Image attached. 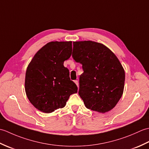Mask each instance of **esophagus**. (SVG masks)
<instances>
[{
  "mask_svg": "<svg viewBox=\"0 0 149 149\" xmlns=\"http://www.w3.org/2000/svg\"><path fill=\"white\" fill-rule=\"evenodd\" d=\"M74 83H75V84L77 85V87H79V83H78V81H77V80H75V81H74Z\"/></svg>",
  "mask_w": 149,
  "mask_h": 149,
  "instance_id": "obj_1",
  "label": "esophagus"
}]
</instances>
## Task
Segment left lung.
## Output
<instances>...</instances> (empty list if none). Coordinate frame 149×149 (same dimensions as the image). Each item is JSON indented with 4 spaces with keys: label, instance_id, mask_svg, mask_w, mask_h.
<instances>
[{
    "label": "left lung",
    "instance_id": "1",
    "mask_svg": "<svg viewBox=\"0 0 149 149\" xmlns=\"http://www.w3.org/2000/svg\"><path fill=\"white\" fill-rule=\"evenodd\" d=\"M72 57L83 65L79 95L88 109L109 111L122 97L125 71L118 59L106 46L92 41L73 42Z\"/></svg>",
    "mask_w": 149,
    "mask_h": 149
}]
</instances>
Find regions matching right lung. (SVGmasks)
<instances>
[{"instance_id":"1","label":"right lung","mask_w":149,"mask_h":149,"mask_svg":"<svg viewBox=\"0 0 149 149\" xmlns=\"http://www.w3.org/2000/svg\"><path fill=\"white\" fill-rule=\"evenodd\" d=\"M72 42H51L42 47L29 63L25 90L30 102L40 111L50 113L66 105L77 87L63 65L71 56Z\"/></svg>"}]
</instances>
